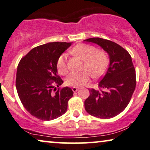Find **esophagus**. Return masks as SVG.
I'll list each match as a JSON object with an SVG mask.
<instances>
[{"label":"esophagus","mask_w":150,"mask_h":150,"mask_svg":"<svg viewBox=\"0 0 150 150\" xmlns=\"http://www.w3.org/2000/svg\"><path fill=\"white\" fill-rule=\"evenodd\" d=\"M79 89V88H77V87H73L72 90H73V92H76V91H77Z\"/></svg>","instance_id":"34e87169"}]
</instances>
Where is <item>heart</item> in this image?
Instances as JSON below:
<instances>
[{
	"label": "heart",
	"instance_id": "b5f03b06",
	"mask_svg": "<svg viewBox=\"0 0 150 150\" xmlns=\"http://www.w3.org/2000/svg\"><path fill=\"white\" fill-rule=\"evenodd\" d=\"M71 53L84 61L83 71L72 72L66 77L65 82L68 86L80 87L86 84L90 78V73L93 77H99L104 74L108 64V57L104 51H97L96 47L88 44H79L74 47ZM57 67L59 73L65 75L68 69L65 56H60L57 60Z\"/></svg>",
	"mask_w": 150,
	"mask_h": 150
}]
</instances>
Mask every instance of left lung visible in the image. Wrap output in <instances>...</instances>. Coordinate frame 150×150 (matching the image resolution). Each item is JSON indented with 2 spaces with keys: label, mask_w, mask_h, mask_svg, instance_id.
Here are the masks:
<instances>
[{
  "label": "left lung",
  "mask_w": 150,
  "mask_h": 150,
  "mask_svg": "<svg viewBox=\"0 0 150 150\" xmlns=\"http://www.w3.org/2000/svg\"><path fill=\"white\" fill-rule=\"evenodd\" d=\"M100 46L108 53L110 64L100 80L98 89H89L85 109L97 118H110L122 112L129 104L136 86L135 69L131 55L110 40L91 38L83 40Z\"/></svg>",
  "instance_id": "1"
}]
</instances>
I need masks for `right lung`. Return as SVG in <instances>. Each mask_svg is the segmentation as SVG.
Instances as JSON below:
<instances>
[{"label":"right lung","instance_id":"1","mask_svg":"<svg viewBox=\"0 0 150 150\" xmlns=\"http://www.w3.org/2000/svg\"><path fill=\"white\" fill-rule=\"evenodd\" d=\"M71 42H49L35 47L18 64L16 88L27 111L42 120H51L67 112L68 101L73 96L71 88L53 89L63 83L57 75V60ZM57 90V89H56Z\"/></svg>","mask_w":150,"mask_h":150}]
</instances>
